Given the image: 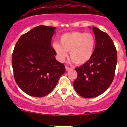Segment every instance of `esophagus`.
<instances>
[{
	"mask_svg": "<svg viewBox=\"0 0 127 127\" xmlns=\"http://www.w3.org/2000/svg\"><path fill=\"white\" fill-rule=\"evenodd\" d=\"M72 68H71L70 67H68V66H66V71H69V70H71Z\"/></svg>",
	"mask_w": 127,
	"mask_h": 127,
	"instance_id": "1",
	"label": "esophagus"
}]
</instances>
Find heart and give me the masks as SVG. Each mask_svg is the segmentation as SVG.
I'll return each instance as SVG.
<instances>
[{"label":"heart","instance_id":"1","mask_svg":"<svg viewBox=\"0 0 127 127\" xmlns=\"http://www.w3.org/2000/svg\"><path fill=\"white\" fill-rule=\"evenodd\" d=\"M59 42H53L52 47L58 58L63 62L69 52L70 58L77 65L87 63L93 55L96 45V39L90 33L72 32L63 34Z\"/></svg>","mask_w":127,"mask_h":127}]
</instances>
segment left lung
Segmentation results:
<instances>
[{"label": "left lung", "instance_id": "8db88e82", "mask_svg": "<svg viewBox=\"0 0 127 127\" xmlns=\"http://www.w3.org/2000/svg\"><path fill=\"white\" fill-rule=\"evenodd\" d=\"M96 45L92 58L75 68L77 77L74 82L77 93L85 98L103 93L109 87L114 77L117 65V50L107 33L93 26Z\"/></svg>", "mask_w": 127, "mask_h": 127}]
</instances>
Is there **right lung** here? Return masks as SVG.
<instances>
[{
	"mask_svg": "<svg viewBox=\"0 0 127 127\" xmlns=\"http://www.w3.org/2000/svg\"><path fill=\"white\" fill-rule=\"evenodd\" d=\"M55 27L39 26L21 35L12 54V67L16 84L24 92L43 97L52 92L65 72L63 64L55 58L52 37Z\"/></svg>",
	"mask_w": 127,
	"mask_h": 127,
	"instance_id": "obj_1",
	"label": "right lung"
}]
</instances>
